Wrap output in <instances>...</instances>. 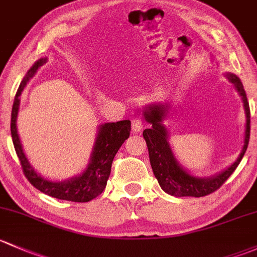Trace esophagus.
<instances>
[{"label":"esophagus","instance_id":"1","mask_svg":"<svg viewBox=\"0 0 257 257\" xmlns=\"http://www.w3.org/2000/svg\"><path fill=\"white\" fill-rule=\"evenodd\" d=\"M132 131L135 132V134H139V132H141L142 130H144V127H145V125H144V122H142V120L141 118H137V117H135V118H132Z\"/></svg>","mask_w":257,"mask_h":257}]
</instances>
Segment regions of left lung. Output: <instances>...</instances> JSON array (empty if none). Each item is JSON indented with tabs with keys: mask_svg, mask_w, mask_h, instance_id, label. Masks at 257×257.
Returning a JSON list of instances; mask_svg holds the SVG:
<instances>
[{
	"mask_svg": "<svg viewBox=\"0 0 257 257\" xmlns=\"http://www.w3.org/2000/svg\"><path fill=\"white\" fill-rule=\"evenodd\" d=\"M226 78L234 84L244 102L245 115H246V127H245L244 146L237 160L224 169L219 174L208 178L194 177L183 169L177 162L171 146L168 142V131L162 121L165 120L168 112V105L152 104L144 110V116L151 127L144 131V139L146 140L148 155H150L151 167L153 174L157 178L161 188L168 194L174 197H204L215 192L224 184V182L232 174V172L239 166L240 161L244 157L250 139V107H248L246 92L241 81L235 74L226 73Z\"/></svg>",
	"mask_w": 257,
	"mask_h": 257,
	"instance_id": "8db88e82",
	"label": "left lung"
}]
</instances>
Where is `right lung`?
I'll list each match as a JSON object with an SVG mask.
<instances>
[{
    "label": "right lung",
    "mask_w": 257,
    "mask_h": 257,
    "mask_svg": "<svg viewBox=\"0 0 257 257\" xmlns=\"http://www.w3.org/2000/svg\"><path fill=\"white\" fill-rule=\"evenodd\" d=\"M44 63H47V58H41L32 65L31 69L23 78L15 96L12 113H11V135H12L13 146H15L16 153L22 165L23 173H25L26 178L31 182L32 186L36 187L44 194L57 198V199L76 203L90 202L104 192L110 176L113 157L130 136L131 121L122 120L118 122H109L100 126L88 167L79 176L63 182H53L39 176L30 165L25 152H23L16 121H17L18 110H20L21 94L30 79Z\"/></svg>",
    "instance_id": "1"
}]
</instances>
